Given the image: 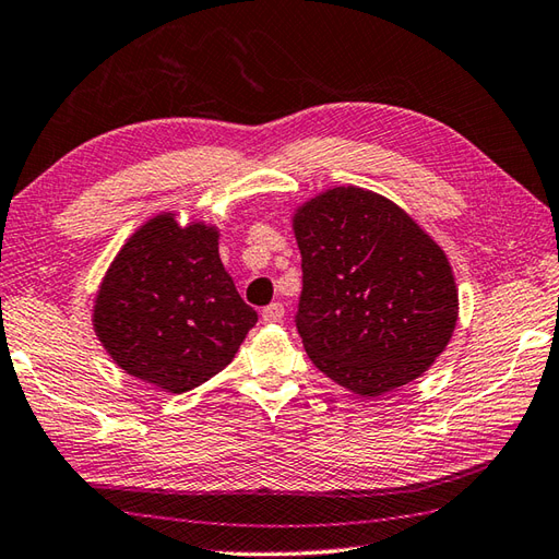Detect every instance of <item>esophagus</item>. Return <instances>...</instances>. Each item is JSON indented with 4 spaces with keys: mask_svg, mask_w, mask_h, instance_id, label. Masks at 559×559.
I'll list each match as a JSON object with an SVG mask.
<instances>
[{
    "mask_svg": "<svg viewBox=\"0 0 559 559\" xmlns=\"http://www.w3.org/2000/svg\"><path fill=\"white\" fill-rule=\"evenodd\" d=\"M263 321L265 323H282L284 321V306L280 301L265 306V309H263Z\"/></svg>",
    "mask_w": 559,
    "mask_h": 559,
    "instance_id": "34e87169",
    "label": "esophagus"
}]
</instances>
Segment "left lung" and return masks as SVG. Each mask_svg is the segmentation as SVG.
<instances>
[{"label": "left lung", "instance_id": "left-lung-1", "mask_svg": "<svg viewBox=\"0 0 559 559\" xmlns=\"http://www.w3.org/2000/svg\"><path fill=\"white\" fill-rule=\"evenodd\" d=\"M306 355L347 391L376 397L423 376L447 349L459 289L443 250L395 202L333 188L294 214Z\"/></svg>", "mask_w": 559, "mask_h": 559}]
</instances>
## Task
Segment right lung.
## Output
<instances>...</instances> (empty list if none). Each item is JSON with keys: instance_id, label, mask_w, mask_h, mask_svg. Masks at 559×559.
I'll list each match as a JSON object with an SVG mask.
<instances>
[{"instance_id": "obj_1", "label": "right lung", "mask_w": 559, "mask_h": 559, "mask_svg": "<svg viewBox=\"0 0 559 559\" xmlns=\"http://www.w3.org/2000/svg\"><path fill=\"white\" fill-rule=\"evenodd\" d=\"M255 323L219 260V231L180 226L170 212L128 238L94 306V330L112 361L168 393L219 373Z\"/></svg>"}]
</instances>
